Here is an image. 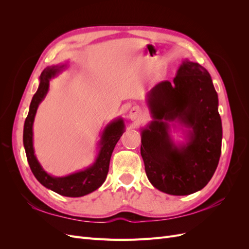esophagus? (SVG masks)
<instances>
[{
  "mask_svg": "<svg viewBox=\"0 0 249 249\" xmlns=\"http://www.w3.org/2000/svg\"><path fill=\"white\" fill-rule=\"evenodd\" d=\"M140 114H141V110L138 107H133L130 110V118L132 120H136Z\"/></svg>",
  "mask_w": 249,
  "mask_h": 249,
  "instance_id": "34e87169",
  "label": "esophagus"
}]
</instances>
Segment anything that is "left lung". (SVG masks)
<instances>
[{
  "label": "left lung",
  "instance_id": "left-lung-1",
  "mask_svg": "<svg viewBox=\"0 0 249 249\" xmlns=\"http://www.w3.org/2000/svg\"><path fill=\"white\" fill-rule=\"evenodd\" d=\"M146 101L154 120L141 132L140 153L149 182L171 195L199 191L212 178L221 154V118L210 73L185 60L173 82H160ZM171 121L192 127L185 145L171 140Z\"/></svg>",
  "mask_w": 249,
  "mask_h": 249
}]
</instances>
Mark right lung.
<instances>
[{
	"mask_svg": "<svg viewBox=\"0 0 249 249\" xmlns=\"http://www.w3.org/2000/svg\"><path fill=\"white\" fill-rule=\"evenodd\" d=\"M65 66V64L49 66L41 72L39 77V87L33 95L31 104H30L28 116L25 120L22 140H24L28 163L37 180L48 189L63 195V196L80 197L93 192L105 182L109 171V164L113 149L124 132V124L122 118H118L113 120L105 127L100 140L101 147L99 155H97L96 160L91 166L62 178L52 177L44 171L34 154L33 123L37 108L48 93L50 80L61 71Z\"/></svg>",
	"mask_w": 249,
	"mask_h": 249,
	"instance_id": "add662e5",
	"label": "right lung"
}]
</instances>
